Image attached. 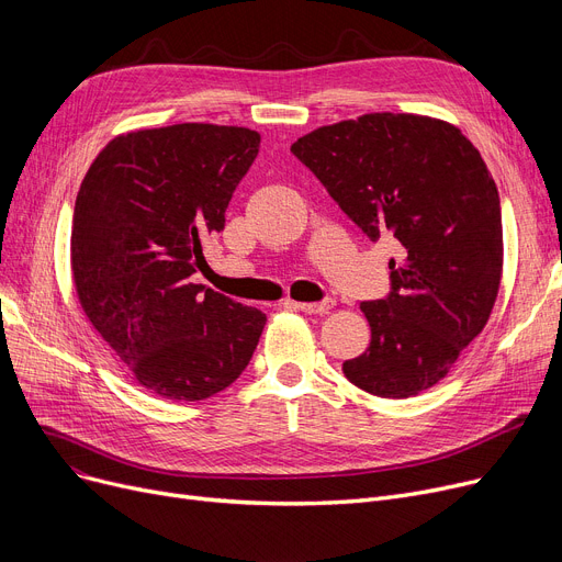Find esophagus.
I'll use <instances>...</instances> for the list:
<instances>
[{"instance_id": "34e87169", "label": "esophagus", "mask_w": 562, "mask_h": 562, "mask_svg": "<svg viewBox=\"0 0 562 562\" xmlns=\"http://www.w3.org/2000/svg\"><path fill=\"white\" fill-rule=\"evenodd\" d=\"M296 310L305 312V314H328L335 307V301H321V303H293Z\"/></svg>"}]
</instances>
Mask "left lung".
I'll list each match as a JSON object with an SVG mask.
<instances>
[{
  "label": "left lung",
  "instance_id": "obj_1",
  "mask_svg": "<svg viewBox=\"0 0 562 562\" xmlns=\"http://www.w3.org/2000/svg\"><path fill=\"white\" fill-rule=\"evenodd\" d=\"M371 241L401 244L392 293L362 303L371 344L344 362L380 398L417 396L445 378L492 314L504 229L492 175L456 125L419 113H364L291 145Z\"/></svg>",
  "mask_w": 562,
  "mask_h": 562
}]
</instances>
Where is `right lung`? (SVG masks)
Wrapping results in <instances>:
<instances>
[{
  "mask_svg": "<svg viewBox=\"0 0 562 562\" xmlns=\"http://www.w3.org/2000/svg\"><path fill=\"white\" fill-rule=\"evenodd\" d=\"M257 153L248 127L136 130L111 138L81 180L70 236L79 305L161 398L223 392L257 348L266 314L191 282Z\"/></svg>",
  "mask_w": 562,
  "mask_h": 562,
  "instance_id": "add662e5",
  "label": "right lung"
}]
</instances>
